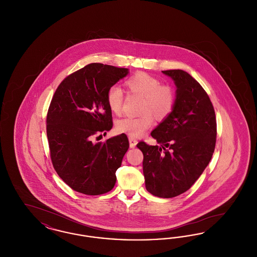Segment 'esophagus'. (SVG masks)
Returning <instances> with one entry per match:
<instances>
[{
	"label": "esophagus",
	"mask_w": 257,
	"mask_h": 257,
	"mask_svg": "<svg viewBox=\"0 0 257 257\" xmlns=\"http://www.w3.org/2000/svg\"><path fill=\"white\" fill-rule=\"evenodd\" d=\"M129 143H130V147L134 148L137 146V144H138V141L133 137H129Z\"/></svg>",
	"instance_id": "1"
}]
</instances>
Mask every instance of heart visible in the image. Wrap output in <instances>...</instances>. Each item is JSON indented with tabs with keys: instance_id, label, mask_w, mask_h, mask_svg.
I'll list each match as a JSON object with an SVG mask.
<instances>
[{
	"instance_id": "heart-1",
	"label": "heart",
	"mask_w": 257,
	"mask_h": 257,
	"mask_svg": "<svg viewBox=\"0 0 257 257\" xmlns=\"http://www.w3.org/2000/svg\"><path fill=\"white\" fill-rule=\"evenodd\" d=\"M124 86L129 93L142 96L140 112L137 117H124L115 123V130L133 138L141 137L153 125L155 116L164 120L171 113L175 104V95L171 86L161 85L157 78L145 73L134 74L125 80ZM107 104L111 112L120 114L124 94L118 86H110L107 91Z\"/></svg>"
}]
</instances>
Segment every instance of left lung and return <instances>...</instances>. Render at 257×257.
Instances as JSON below:
<instances>
[{
  "instance_id": "obj_1",
  "label": "left lung",
  "mask_w": 257,
  "mask_h": 257,
  "mask_svg": "<svg viewBox=\"0 0 257 257\" xmlns=\"http://www.w3.org/2000/svg\"><path fill=\"white\" fill-rule=\"evenodd\" d=\"M176 86L171 114L151 132L159 146L140 142L147 191L170 198L188 191L207 167L216 146L217 122L206 91L184 70H166ZM168 149L167 150L166 148Z\"/></svg>"
}]
</instances>
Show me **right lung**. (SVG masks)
I'll return each mask as SVG.
<instances>
[{
  "mask_svg": "<svg viewBox=\"0 0 257 257\" xmlns=\"http://www.w3.org/2000/svg\"><path fill=\"white\" fill-rule=\"evenodd\" d=\"M128 73V68L90 63L67 76L52 98L46 120L51 160L59 176L78 193L98 196L115 184V171L129 148L127 136L104 143L92 139L111 129L107 91Z\"/></svg>",
  "mask_w": 257,
  "mask_h": 257,
  "instance_id": "right-lung-1",
  "label": "right lung"
}]
</instances>
